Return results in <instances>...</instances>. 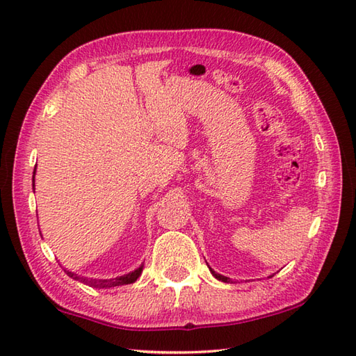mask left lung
<instances>
[{
	"label": "left lung",
	"mask_w": 356,
	"mask_h": 356,
	"mask_svg": "<svg viewBox=\"0 0 356 356\" xmlns=\"http://www.w3.org/2000/svg\"><path fill=\"white\" fill-rule=\"evenodd\" d=\"M209 270H211V274H213V275H214L217 280H222V282H228V280H229L228 277H225V275L217 274V272H216V270H213V269H211V268H209Z\"/></svg>",
	"instance_id": "left-lung-1"
}]
</instances>
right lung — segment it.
<instances>
[{
  "instance_id": "right-lung-1",
  "label": "right lung",
  "mask_w": 356,
  "mask_h": 356,
  "mask_svg": "<svg viewBox=\"0 0 356 356\" xmlns=\"http://www.w3.org/2000/svg\"><path fill=\"white\" fill-rule=\"evenodd\" d=\"M35 174H36V168L33 170V179H32L33 180V191H35ZM142 269H143V264H142V266H139L138 269H134L133 272H130V274L120 275V277H116V278H110V280H87L86 277H81L78 274H74V272H72V270H67V269H64V270L67 272V275L72 277L73 280H78V282H82V283H86L88 286H93V287H105V289H107V287H115V286L134 283L136 280L140 277Z\"/></svg>"
}]
</instances>
